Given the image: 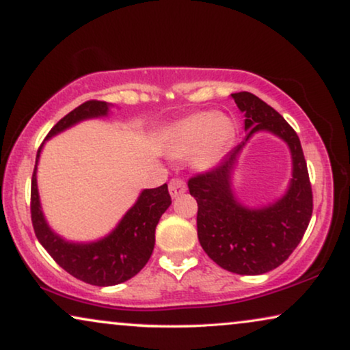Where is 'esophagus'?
<instances>
[{"label": "esophagus", "mask_w": 350, "mask_h": 350, "mask_svg": "<svg viewBox=\"0 0 350 350\" xmlns=\"http://www.w3.org/2000/svg\"><path fill=\"white\" fill-rule=\"evenodd\" d=\"M185 191H186V185L181 180H178V178H174L169 183V193H170V196L174 199L183 194Z\"/></svg>", "instance_id": "obj_1"}]
</instances>
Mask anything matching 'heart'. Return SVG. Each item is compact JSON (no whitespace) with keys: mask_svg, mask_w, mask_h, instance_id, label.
<instances>
[{"mask_svg":"<svg viewBox=\"0 0 350 350\" xmlns=\"http://www.w3.org/2000/svg\"><path fill=\"white\" fill-rule=\"evenodd\" d=\"M236 126L228 114L199 111L172 124L164 133V152L172 159L189 156L196 170L208 172L221 164Z\"/></svg>","mask_w":350,"mask_h":350,"instance_id":"b5f03b06","label":"heart"}]
</instances>
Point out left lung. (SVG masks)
<instances>
[{
  "label": "left lung",
  "instance_id": "8db88e82",
  "mask_svg": "<svg viewBox=\"0 0 350 350\" xmlns=\"http://www.w3.org/2000/svg\"><path fill=\"white\" fill-rule=\"evenodd\" d=\"M231 97L245 116V140L217 169L191 178L188 188L198 200V237L204 252L234 274L260 275L279 267L298 247L312 217V189L301 142L290 124L256 95L237 92ZM260 131L289 146L292 178L279 200L247 206L233 189V170L243 146Z\"/></svg>",
  "mask_w": 350,
  "mask_h": 350
}]
</instances>
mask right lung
<instances>
[{
    "instance_id": "add662e5",
    "label": "right lung",
    "mask_w": 350,
    "mask_h": 350,
    "mask_svg": "<svg viewBox=\"0 0 350 350\" xmlns=\"http://www.w3.org/2000/svg\"><path fill=\"white\" fill-rule=\"evenodd\" d=\"M113 107L114 105L111 103L98 102V100H90L79 105L51 129L44 143L76 124L109 116ZM44 143L36 154L35 172L31 178V221L38 241L54 258L57 265L85 284L111 286L132 279L145 267L154 250L156 226L162 213L172 204L167 185L143 189L138 194L135 204L103 237L88 242L68 241L49 226L42 212L36 174Z\"/></svg>"
}]
</instances>
